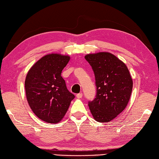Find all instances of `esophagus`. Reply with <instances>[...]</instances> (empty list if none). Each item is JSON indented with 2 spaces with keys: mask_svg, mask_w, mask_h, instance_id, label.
Returning <instances> with one entry per match:
<instances>
[{
  "mask_svg": "<svg viewBox=\"0 0 159 159\" xmlns=\"http://www.w3.org/2000/svg\"><path fill=\"white\" fill-rule=\"evenodd\" d=\"M82 95H83L82 93H78V94L76 95V97H77V98L80 99V98H82Z\"/></svg>",
  "mask_w": 159,
  "mask_h": 159,
  "instance_id": "34e87169",
  "label": "esophagus"
}]
</instances>
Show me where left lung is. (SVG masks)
Here are the masks:
<instances>
[{
	"instance_id": "1",
	"label": "left lung",
	"mask_w": 159,
	"mask_h": 159,
	"mask_svg": "<svg viewBox=\"0 0 159 159\" xmlns=\"http://www.w3.org/2000/svg\"><path fill=\"white\" fill-rule=\"evenodd\" d=\"M94 72L96 97L89 102L91 114L97 122H109L126 108L133 88L129 71L123 61L108 52L85 55Z\"/></svg>"
}]
</instances>
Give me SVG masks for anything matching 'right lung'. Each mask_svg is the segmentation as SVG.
I'll use <instances>...</instances> for the list:
<instances>
[{"label": "right lung", "instance_id": "1", "mask_svg": "<svg viewBox=\"0 0 159 159\" xmlns=\"http://www.w3.org/2000/svg\"><path fill=\"white\" fill-rule=\"evenodd\" d=\"M69 60L68 55L48 54L36 62L26 75L25 89L29 106L39 118L48 123L60 122L75 98L61 76Z\"/></svg>", "mask_w": 159, "mask_h": 159}]
</instances>
